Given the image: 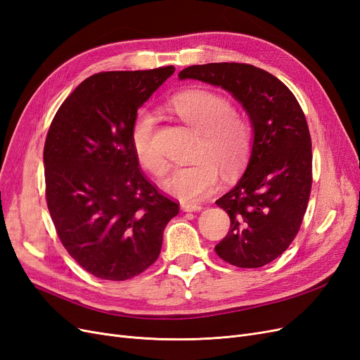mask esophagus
I'll use <instances>...</instances> for the list:
<instances>
[{"mask_svg":"<svg viewBox=\"0 0 360 360\" xmlns=\"http://www.w3.org/2000/svg\"><path fill=\"white\" fill-rule=\"evenodd\" d=\"M201 209H202V205L197 204V202H181L183 212H200Z\"/></svg>","mask_w":360,"mask_h":360,"instance_id":"obj_1","label":"esophagus"}]
</instances>
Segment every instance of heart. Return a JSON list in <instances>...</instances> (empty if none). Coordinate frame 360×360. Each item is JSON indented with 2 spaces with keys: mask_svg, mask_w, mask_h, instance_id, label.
Returning <instances> with one entry per match:
<instances>
[{
  "mask_svg": "<svg viewBox=\"0 0 360 360\" xmlns=\"http://www.w3.org/2000/svg\"><path fill=\"white\" fill-rule=\"evenodd\" d=\"M171 110L200 134V141L193 156L197 160L174 168L162 186L181 201H197L217 186L219 167L226 174H234L245 165L252 132L248 120L234 112L224 96L209 90H189L176 96ZM155 115L143 108L132 120L129 138L141 165L162 176L167 162L155 146Z\"/></svg>",
  "mask_w": 360,
  "mask_h": 360,
  "instance_id": "b5f03b06",
  "label": "heart"
}]
</instances>
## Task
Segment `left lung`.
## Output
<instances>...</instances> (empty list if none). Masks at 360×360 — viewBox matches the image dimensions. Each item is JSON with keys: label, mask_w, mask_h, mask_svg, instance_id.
I'll list each match as a JSON object with an SVG mask.
<instances>
[{"label": "left lung", "mask_w": 360, "mask_h": 360, "mask_svg": "<svg viewBox=\"0 0 360 360\" xmlns=\"http://www.w3.org/2000/svg\"><path fill=\"white\" fill-rule=\"evenodd\" d=\"M179 78L221 86L250 120L254 139L248 167L236 186L216 201L231 226L214 250L237 267L266 266L291 245L308 207L312 150L307 118L284 82L250 64L191 66Z\"/></svg>", "instance_id": "left-lung-1"}]
</instances>
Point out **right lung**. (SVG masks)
<instances>
[{"label": "right lung", "mask_w": 360, "mask_h": 360, "mask_svg": "<svg viewBox=\"0 0 360 360\" xmlns=\"http://www.w3.org/2000/svg\"><path fill=\"white\" fill-rule=\"evenodd\" d=\"M174 70L93 75L63 102L48 130L43 165L52 222L70 257L96 278L143 274L179 214V204L139 171L129 138L135 114Z\"/></svg>", "instance_id": "obj_1"}]
</instances>
